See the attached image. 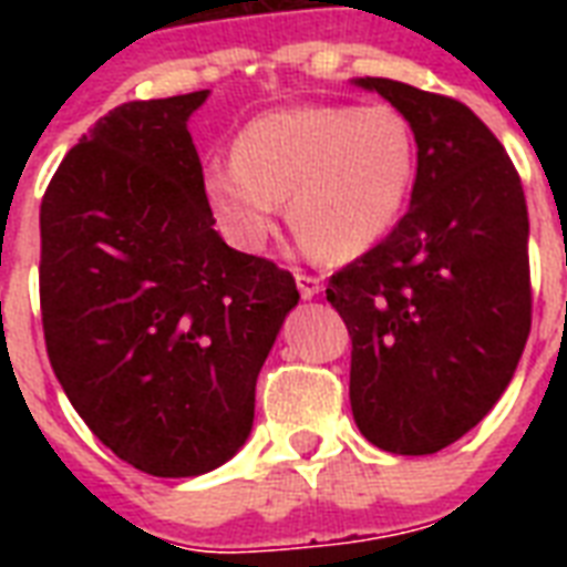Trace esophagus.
<instances>
[{
    "mask_svg": "<svg viewBox=\"0 0 567 567\" xmlns=\"http://www.w3.org/2000/svg\"><path fill=\"white\" fill-rule=\"evenodd\" d=\"M297 288H300L302 300H311V297H318V293L323 291V282H320L318 276L297 274Z\"/></svg>",
    "mask_w": 567,
    "mask_h": 567,
    "instance_id": "1",
    "label": "esophagus"
}]
</instances>
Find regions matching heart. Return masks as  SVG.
<instances>
[{
	"label": "heart",
	"instance_id": "b5f03b06",
	"mask_svg": "<svg viewBox=\"0 0 567 567\" xmlns=\"http://www.w3.org/2000/svg\"><path fill=\"white\" fill-rule=\"evenodd\" d=\"M417 146L403 114L293 105L244 126L235 158L203 176L214 217L238 247L258 249L288 196V223L323 261H353L394 231L412 196Z\"/></svg>",
	"mask_w": 567,
	"mask_h": 567
}]
</instances>
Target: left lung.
Listing matches in <instances>:
<instances>
[{"mask_svg":"<svg viewBox=\"0 0 567 567\" xmlns=\"http://www.w3.org/2000/svg\"><path fill=\"white\" fill-rule=\"evenodd\" d=\"M379 93L417 144L412 203L329 279L353 338L350 405L379 450L439 453L492 412L529 336L527 199L509 155L462 102L391 79Z\"/></svg>","mask_w":567,"mask_h":567,"instance_id":"1","label":"left lung"}]
</instances>
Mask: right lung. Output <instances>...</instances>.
I'll use <instances>...</instances> for the list:
<instances>
[{
	"label": "right lung",
	"instance_id": "add662e5",
	"mask_svg": "<svg viewBox=\"0 0 567 567\" xmlns=\"http://www.w3.org/2000/svg\"><path fill=\"white\" fill-rule=\"evenodd\" d=\"M208 91L93 123L40 203V311L58 382L137 471L199 476L252 432L256 379L300 291L214 231L188 120Z\"/></svg>",
	"mask_w": 567,
	"mask_h": 567
}]
</instances>
